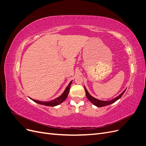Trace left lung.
<instances>
[{
  "label": "left lung",
  "mask_w": 146,
  "mask_h": 146,
  "mask_svg": "<svg viewBox=\"0 0 146 146\" xmlns=\"http://www.w3.org/2000/svg\"><path fill=\"white\" fill-rule=\"evenodd\" d=\"M85 90L86 96L87 97L88 99L89 100L92 104H94V105L97 106V107H104V106H107V105H108L111 104H113L114 102H115L116 101H117L118 99H119L121 98V97L122 96V95L123 94V93H124L125 91V90H124L120 95L118 96L117 97H116V98H114V99H112L111 100L104 101V100H98V99H97L93 98V97H92V96H91L89 94V92H88V91L86 89L85 87Z\"/></svg>",
  "instance_id": "1"
}]
</instances>
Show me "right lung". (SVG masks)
Masks as SVG:
<instances>
[{
  "instance_id": "add662e5",
  "label": "right lung",
  "mask_w": 146,
  "mask_h": 146,
  "mask_svg": "<svg viewBox=\"0 0 146 146\" xmlns=\"http://www.w3.org/2000/svg\"><path fill=\"white\" fill-rule=\"evenodd\" d=\"M72 82V80L69 83L68 86L66 87V90L63 92V93L61 94L60 97H58V98L55 99L54 100H52L49 101V102H41V101L36 100H35V99H31V98L30 99H32L33 101L35 102H36V103L39 104L44 105H46V106H49V107H55V106H56V105H58L62 103L63 102H64L66 100V99L67 98L69 92L70 87V85H71Z\"/></svg>"
}]
</instances>
